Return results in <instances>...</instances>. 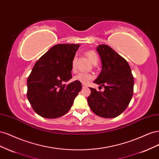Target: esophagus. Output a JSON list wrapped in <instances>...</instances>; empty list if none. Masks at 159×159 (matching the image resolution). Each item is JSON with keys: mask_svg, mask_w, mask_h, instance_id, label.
I'll list each match as a JSON object with an SVG mask.
<instances>
[{"mask_svg": "<svg viewBox=\"0 0 159 159\" xmlns=\"http://www.w3.org/2000/svg\"><path fill=\"white\" fill-rule=\"evenodd\" d=\"M88 87V86L87 85H86L85 84H82V88H87Z\"/></svg>", "mask_w": 159, "mask_h": 159, "instance_id": "esophagus-1", "label": "esophagus"}]
</instances>
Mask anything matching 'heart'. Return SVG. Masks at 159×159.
<instances>
[{
  "instance_id": "1",
  "label": "heart",
  "mask_w": 159,
  "mask_h": 159,
  "mask_svg": "<svg viewBox=\"0 0 159 159\" xmlns=\"http://www.w3.org/2000/svg\"><path fill=\"white\" fill-rule=\"evenodd\" d=\"M86 55L88 57L89 60L91 61V63L93 64H96L98 61V57L95 52L93 50H88L86 52ZM72 69L74 70L75 68V58L72 61ZM94 78V75L89 73H85V72H80L76 75L74 77V80L78 81L79 82L84 84H88L90 81L92 80Z\"/></svg>"
}]
</instances>
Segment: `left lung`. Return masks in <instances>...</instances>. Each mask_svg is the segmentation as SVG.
I'll use <instances>...</instances> for the list:
<instances>
[{
	"label": "left lung",
	"mask_w": 159,
	"mask_h": 159,
	"mask_svg": "<svg viewBox=\"0 0 159 159\" xmlns=\"http://www.w3.org/2000/svg\"><path fill=\"white\" fill-rule=\"evenodd\" d=\"M97 51L102 70L94 83L102 85L105 90L102 92L89 88L88 105L98 116L114 118L126 109L131 100L134 78L126 60L110 46L99 44Z\"/></svg>",
	"instance_id": "1"
}]
</instances>
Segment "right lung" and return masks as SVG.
<instances>
[{
    "label": "right lung",
    "mask_w": 159,
    "mask_h": 159,
    "mask_svg": "<svg viewBox=\"0 0 159 159\" xmlns=\"http://www.w3.org/2000/svg\"><path fill=\"white\" fill-rule=\"evenodd\" d=\"M78 44H61L52 47L36 62L27 80V98L40 116L54 119L70 109L81 91V84L71 79L72 61Z\"/></svg>",
    "instance_id": "add662e5"
}]
</instances>
